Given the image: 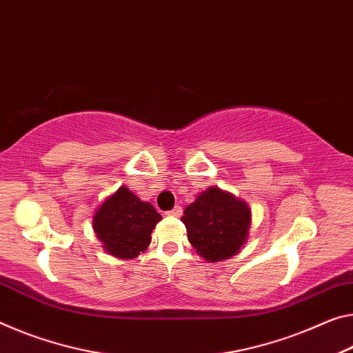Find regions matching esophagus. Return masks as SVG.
Masks as SVG:
<instances>
[{
	"label": "esophagus",
	"mask_w": 353,
	"mask_h": 353,
	"mask_svg": "<svg viewBox=\"0 0 353 353\" xmlns=\"http://www.w3.org/2000/svg\"><path fill=\"white\" fill-rule=\"evenodd\" d=\"M168 215H172V216H181V215H182V207H181V205L172 207L171 210H168Z\"/></svg>",
	"instance_id": "34e87169"
}]
</instances>
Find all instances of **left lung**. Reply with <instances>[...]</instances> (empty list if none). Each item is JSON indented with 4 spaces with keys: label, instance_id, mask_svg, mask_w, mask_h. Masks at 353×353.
<instances>
[{
    "label": "left lung",
    "instance_id": "obj_1",
    "mask_svg": "<svg viewBox=\"0 0 353 353\" xmlns=\"http://www.w3.org/2000/svg\"><path fill=\"white\" fill-rule=\"evenodd\" d=\"M181 220L198 254L216 262L229 259L242 248L248 236L251 210L243 201L212 187L183 210Z\"/></svg>",
    "mask_w": 353,
    "mask_h": 353
}]
</instances>
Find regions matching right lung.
<instances>
[{
    "instance_id": "add662e5",
    "label": "right lung",
    "mask_w": 353,
    "mask_h": 353,
    "mask_svg": "<svg viewBox=\"0 0 353 353\" xmlns=\"http://www.w3.org/2000/svg\"><path fill=\"white\" fill-rule=\"evenodd\" d=\"M160 220L152 204L143 203L130 190L121 187L100 205L92 225L110 254L133 259L149 247L150 234Z\"/></svg>"
}]
</instances>
